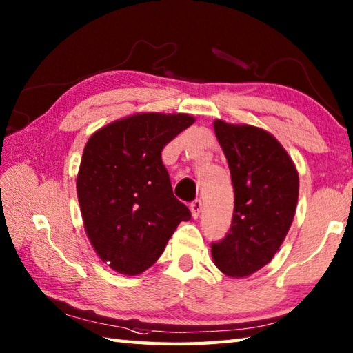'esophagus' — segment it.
<instances>
[{
  "label": "esophagus",
  "mask_w": 353,
  "mask_h": 353,
  "mask_svg": "<svg viewBox=\"0 0 353 353\" xmlns=\"http://www.w3.org/2000/svg\"><path fill=\"white\" fill-rule=\"evenodd\" d=\"M190 209H191V215L194 216V219H199V215L201 212V201L200 200H194L192 203L190 205Z\"/></svg>",
  "instance_id": "1"
}]
</instances>
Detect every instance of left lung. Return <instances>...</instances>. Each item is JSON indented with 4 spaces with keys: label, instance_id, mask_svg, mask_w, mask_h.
Here are the masks:
<instances>
[{
    "label": "left lung",
    "instance_id": "1",
    "mask_svg": "<svg viewBox=\"0 0 353 353\" xmlns=\"http://www.w3.org/2000/svg\"><path fill=\"white\" fill-rule=\"evenodd\" d=\"M215 137L228 159L235 192L229 234L212 243L216 268L247 277L273 259L294 219L299 174L272 133L249 124L214 121Z\"/></svg>",
    "mask_w": 353,
    "mask_h": 353
}]
</instances>
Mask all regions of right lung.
<instances>
[{
    "mask_svg": "<svg viewBox=\"0 0 353 353\" xmlns=\"http://www.w3.org/2000/svg\"><path fill=\"white\" fill-rule=\"evenodd\" d=\"M194 121L188 114L141 112L88 139L77 174L81 219L95 253L115 272H145L191 219L172 194L161 153Z\"/></svg>",
    "mask_w": 353,
    "mask_h": 353,
    "instance_id": "right-lung-1",
    "label": "right lung"
}]
</instances>
